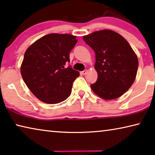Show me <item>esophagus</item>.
<instances>
[{
	"label": "esophagus",
	"instance_id": "34e87169",
	"mask_svg": "<svg viewBox=\"0 0 155 155\" xmlns=\"http://www.w3.org/2000/svg\"><path fill=\"white\" fill-rule=\"evenodd\" d=\"M87 70H84V71H82V72H81V73H82V75H85L86 74V73H87Z\"/></svg>",
	"mask_w": 155,
	"mask_h": 155
}]
</instances>
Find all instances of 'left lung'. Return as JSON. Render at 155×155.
<instances>
[{"label": "left lung", "instance_id": "1", "mask_svg": "<svg viewBox=\"0 0 155 155\" xmlns=\"http://www.w3.org/2000/svg\"><path fill=\"white\" fill-rule=\"evenodd\" d=\"M96 53L97 80L91 88L104 100L118 98L130 89L137 76L139 61L129 43L110 30L83 37Z\"/></svg>", "mask_w": 155, "mask_h": 155}]
</instances>
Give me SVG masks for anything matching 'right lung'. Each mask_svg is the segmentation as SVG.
Wrapping results in <instances>:
<instances>
[{"mask_svg":"<svg viewBox=\"0 0 155 155\" xmlns=\"http://www.w3.org/2000/svg\"><path fill=\"white\" fill-rule=\"evenodd\" d=\"M76 37L52 33L42 37L26 50L21 66V75L31 92L40 101L57 104L71 94L73 82L80 73L71 66L69 53Z\"/></svg>","mask_w":155,"mask_h":155,"instance_id":"1","label":"right lung"}]
</instances>
